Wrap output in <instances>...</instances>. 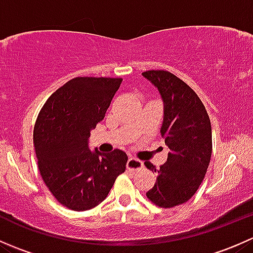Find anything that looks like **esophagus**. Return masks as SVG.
<instances>
[{
	"label": "esophagus",
	"instance_id": "obj_1",
	"mask_svg": "<svg viewBox=\"0 0 253 253\" xmlns=\"http://www.w3.org/2000/svg\"><path fill=\"white\" fill-rule=\"evenodd\" d=\"M143 168V162L136 158H129L128 162H127V169L129 170H139Z\"/></svg>",
	"mask_w": 253,
	"mask_h": 253
}]
</instances>
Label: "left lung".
Masks as SVG:
<instances>
[{
	"mask_svg": "<svg viewBox=\"0 0 253 253\" xmlns=\"http://www.w3.org/2000/svg\"><path fill=\"white\" fill-rule=\"evenodd\" d=\"M159 91L164 105L160 134L169 148L168 160L158 174L147 197L162 208L187 202L205 178L211 155V126L205 105L197 94L172 73L147 71L142 73Z\"/></svg>",
	"mask_w": 253,
	"mask_h": 253,
	"instance_id": "obj_1",
	"label": "left lung"
}]
</instances>
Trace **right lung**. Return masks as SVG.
Listing matches in <instances>:
<instances>
[{
    "label": "right lung",
    "mask_w": 253,
    "mask_h": 253,
    "mask_svg": "<svg viewBox=\"0 0 253 253\" xmlns=\"http://www.w3.org/2000/svg\"><path fill=\"white\" fill-rule=\"evenodd\" d=\"M121 83V78H73L47 99L38 116L34 149L40 174L56 200L72 211L103 202L126 170L124 150L89 148L90 131L105 117Z\"/></svg>",
    "instance_id": "1"
}]
</instances>
